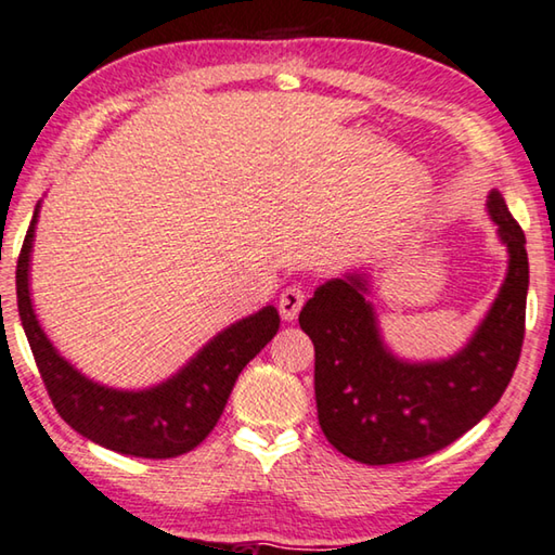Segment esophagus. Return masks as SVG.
<instances>
[{
	"mask_svg": "<svg viewBox=\"0 0 555 555\" xmlns=\"http://www.w3.org/2000/svg\"><path fill=\"white\" fill-rule=\"evenodd\" d=\"M304 300H306V296L298 286H288V288L281 291V296H279L281 318H284V321H288V323L296 321L300 306H304Z\"/></svg>",
	"mask_w": 555,
	"mask_h": 555,
	"instance_id": "34e87169",
	"label": "esophagus"
}]
</instances>
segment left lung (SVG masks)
Masks as SVG:
<instances>
[{
	"label": "left lung",
	"mask_w": 555,
	"mask_h": 555,
	"mask_svg": "<svg viewBox=\"0 0 555 555\" xmlns=\"http://www.w3.org/2000/svg\"><path fill=\"white\" fill-rule=\"evenodd\" d=\"M487 215L509 255L506 274L485 318L453 354L409 360L393 352L364 267L327 279L300 308L298 323L315 347L318 424L343 455L364 465L430 455L500 401L524 343L529 257L496 188L487 195Z\"/></svg>",
	"instance_id": "left-lung-1"
}]
</instances>
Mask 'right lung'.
<instances>
[{
  "label": "right lung",
  "mask_w": 555,
  "mask_h": 555,
  "mask_svg": "<svg viewBox=\"0 0 555 555\" xmlns=\"http://www.w3.org/2000/svg\"><path fill=\"white\" fill-rule=\"evenodd\" d=\"M41 203L16 264V306L55 411L92 443L134 457H176L201 446L222 416L240 372L279 331L274 306L222 327L171 377L142 389L90 379L46 335L31 298V255Z\"/></svg>",
  "instance_id": "right-lung-1"
}]
</instances>
